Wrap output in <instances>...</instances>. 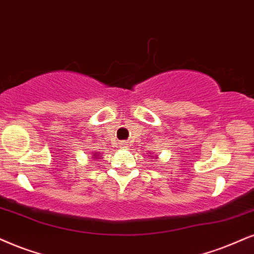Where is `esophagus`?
Masks as SVG:
<instances>
[{
    "label": "esophagus",
    "instance_id": "esophagus-1",
    "mask_svg": "<svg viewBox=\"0 0 254 254\" xmlns=\"http://www.w3.org/2000/svg\"><path fill=\"white\" fill-rule=\"evenodd\" d=\"M125 146H127V143L121 142V147H125Z\"/></svg>",
    "mask_w": 254,
    "mask_h": 254
}]
</instances>
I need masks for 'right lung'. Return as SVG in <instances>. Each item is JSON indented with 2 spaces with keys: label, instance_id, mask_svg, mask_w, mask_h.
<instances>
[{
  "label": "right lung",
  "instance_id": "add662e5",
  "mask_svg": "<svg viewBox=\"0 0 254 254\" xmlns=\"http://www.w3.org/2000/svg\"><path fill=\"white\" fill-rule=\"evenodd\" d=\"M97 157H98V153L96 152V153H94V157H92V158H94V159H98Z\"/></svg>",
  "mask_w": 254,
  "mask_h": 254
}]
</instances>
